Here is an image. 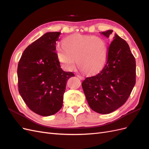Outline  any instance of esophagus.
Wrapping results in <instances>:
<instances>
[{
    "label": "esophagus",
    "instance_id": "esophagus-1",
    "mask_svg": "<svg viewBox=\"0 0 149 149\" xmlns=\"http://www.w3.org/2000/svg\"><path fill=\"white\" fill-rule=\"evenodd\" d=\"M76 76H77V77H78V78H79L80 79H84V77H83V76H81V75H79V74H76Z\"/></svg>",
    "mask_w": 149,
    "mask_h": 149
}]
</instances>
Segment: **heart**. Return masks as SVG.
<instances>
[{
    "label": "heart",
    "mask_w": 149,
    "mask_h": 149,
    "mask_svg": "<svg viewBox=\"0 0 149 149\" xmlns=\"http://www.w3.org/2000/svg\"><path fill=\"white\" fill-rule=\"evenodd\" d=\"M63 48L56 49L57 59L66 71L75 67V60L78 68L84 73H97L104 66L108 49L104 40L93 35H73L62 42Z\"/></svg>",
    "instance_id": "b5f03b06"
}]
</instances>
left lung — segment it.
Returning a JSON list of instances; mask_svg holds the SVG:
<instances>
[{
	"label": "left lung",
	"mask_w": 149,
	"mask_h": 149,
	"mask_svg": "<svg viewBox=\"0 0 149 149\" xmlns=\"http://www.w3.org/2000/svg\"><path fill=\"white\" fill-rule=\"evenodd\" d=\"M109 30L101 34L109 38ZM136 60L129 45L115 34L108 47L107 58L98 74L86 78L81 85L89 107L100 114H109L127 100L136 84Z\"/></svg>",
	"instance_id": "obj_1"
}]
</instances>
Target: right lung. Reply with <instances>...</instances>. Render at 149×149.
Returning <instances> with one entry per match:
<instances>
[{
    "label": "right lung",
    "instance_id": "right-lung-1",
    "mask_svg": "<svg viewBox=\"0 0 149 149\" xmlns=\"http://www.w3.org/2000/svg\"><path fill=\"white\" fill-rule=\"evenodd\" d=\"M60 32H48L24 50L17 68L19 91L30 110L42 116L59 111L63 106L68 79L72 72L61 68L56 42Z\"/></svg>",
    "mask_w": 149,
    "mask_h": 149
}]
</instances>
